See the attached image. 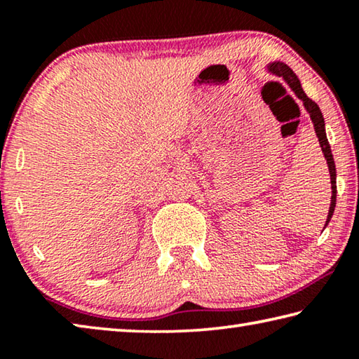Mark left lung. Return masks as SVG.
Here are the masks:
<instances>
[{
  "label": "left lung",
  "instance_id": "left-lung-1",
  "mask_svg": "<svg viewBox=\"0 0 359 359\" xmlns=\"http://www.w3.org/2000/svg\"><path fill=\"white\" fill-rule=\"evenodd\" d=\"M267 71L272 72V74H276L278 77H282L285 82H287L288 87L291 88V92H293L297 98L302 101L304 107H306L307 114L311 115V120L313 123V128L315 133H317V137H318V142H320V147L321 151H323L325 155V160L327 163V169H330V175H331V205H330V212H327V218H326V223H325V228L327 226V223L331 222L332 214H334V208H336V196H337V185H336V165H334V158H332V151H331V145L327 142V137H326V130H325V118H323V114H321L318 104L315 101H312L309 96L304 93L302 90V85L299 82V79L293 72V69L290 68L288 65H285L282 62H271L267 65ZM323 228V229H325Z\"/></svg>",
  "mask_w": 359,
  "mask_h": 359
}]
</instances>
